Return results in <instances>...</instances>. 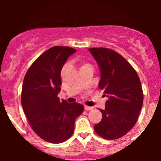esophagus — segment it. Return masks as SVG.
<instances>
[{"instance_id": "1", "label": "esophagus", "mask_w": 161, "mask_h": 161, "mask_svg": "<svg viewBox=\"0 0 161 161\" xmlns=\"http://www.w3.org/2000/svg\"><path fill=\"white\" fill-rule=\"evenodd\" d=\"M85 110H93V108H92V107H89V106H87V105H85Z\"/></svg>"}]
</instances>
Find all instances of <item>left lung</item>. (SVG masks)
Segmentation results:
<instances>
[{
    "instance_id": "1",
    "label": "left lung",
    "mask_w": 161,
    "mask_h": 161,
    "mask_svg": "<svg viewBox=\"0 0 161 161\" xmlns=\"http://www.w3.org/2000/svg\"><path fill=\"white\" fill-rule=\"evenodd\" d=\"M101 70L99 88L108 97L102 119L94 125L101 137H123L138 120L143 104V91L135 69L119 53L106 47L88 48Z\"/></svg>"
}]
</instances>
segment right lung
I'll return each mask as SVG.
<instances>
[{
  "mask_svg": "<svg viewBox=\"0 0 161 161\" xmlns=\"http://www.w3.org/2000/svg\"><path fill=\"white\" fill-rule=\"evenodd\" d=\"M76 50L54 46L33 62L24 78L21 102L31 128L41 138L62 143L73 136L75 120L84 111L78 103L60 101V72L66 60Z\"/></svg>",
  "mask_w": 161,
  "mask_h": 161,
  "instance_id": "add662e5",
  "label": "right lung"
}]
</instances>
